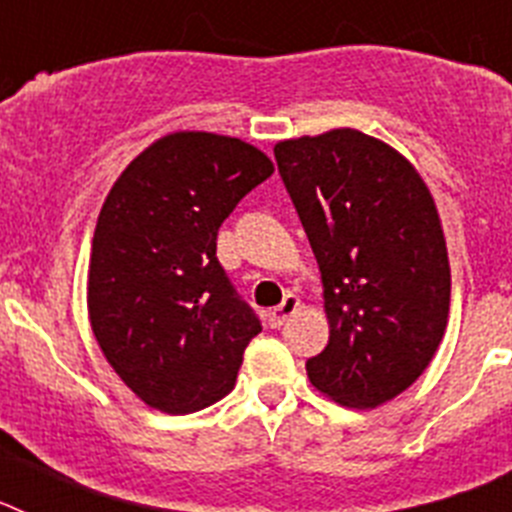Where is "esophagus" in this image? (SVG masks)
Listing matches in <instances>:
<instances>
[{"label": "esophagus", "instance_id": "obj_1", "mask_svg": "<svg viewBox=\"0 0 512 512\" xmlns=\"http://www.w3.org/2000/svg\"><path fill=\"white\" fill-rule=\"evenodd\" d=\"M297 310H300V297L287 295L282 300V305L274 307V310L269 312V325H271V328H282V325L287 323V320L292 318Z\"/></svg>", "mask_w": 512, "mask_h": 512}]
</instances>
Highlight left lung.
<instances>
[{"mask_svg": "<svg viewBox=\"0 0 512 512\" xmlns=\"http://www.w3.org/2000/svg\"><path fill=\"white\" fill-rule=\"evenodd\" d=\"M274 156L330 325L307 377L338 405L379 408L425 372L449 325V251L431 189L400 151L354 128L279 140Z\"/></svg>", "mask_w": 512, "mask_h": 512, "instance_id": "8db88e82", "label": "left lung"}]
</instances>
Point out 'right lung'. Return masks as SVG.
Returning <instances> with one entry per match:
<instances>
[{
  "mask_svg": "<svg viewBox=\"0 0 512 512\" xmlns=\"http://www.w3.org/2000/svg\"><path fill=\"white\" fill-rule=\"evenodd\" d=\"M271 174V158L246 140L176 130L112 184L89 256V323L148 408L197 413L235 387L261 323L217 261V228Z\"/></svg>",
  "mask_w": 512,
  "mask_h": 512,
  "instance_id": "1",
  "label": "right lung"
}]
</instances>
